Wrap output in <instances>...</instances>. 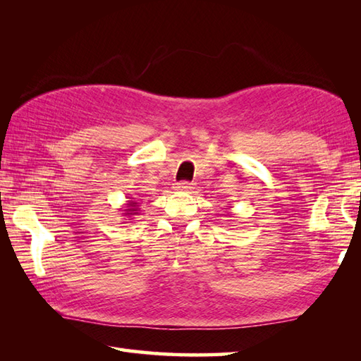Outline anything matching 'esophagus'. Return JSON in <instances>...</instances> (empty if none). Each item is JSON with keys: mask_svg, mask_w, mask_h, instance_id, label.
Wrapping results in <instances>:
<instances>
[{"mask_svg": "<svg viewBox=\"0 0 361 361\" xmlns=\"http://www.w3.org/2000/svg\"><path fill=\"white\" fill-rule=\"evenodd\" d=\"M192 189V185L189 181H180L175 185V190H181V192H186V190Z\"/></svg>", "mask_w": 361, "mask_h": 361, "instance_id": "obj_1", "label": "esophagus"}]
</instances>
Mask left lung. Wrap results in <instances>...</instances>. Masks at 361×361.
<instances>
[{
	"label": "left lung",
	"mask_w": 361,
	"mask_h": 361,
	"mask_svg": "<svg viewBox=\"0 0 361 361\" xmlns=\"http://www.w3.org/2000/svg\"><path fill=\"white\" fill-rule=\"evenodd\" d=\"M229 208H231V206H229ZM226 216H231V212H226Z\"/></svg>",
	"instance_id": "obj_1"
}]
</instances>
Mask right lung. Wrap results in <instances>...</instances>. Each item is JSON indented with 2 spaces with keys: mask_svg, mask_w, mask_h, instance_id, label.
Listing matches in <instances>:
<instances>
[{
  "mask_svg": "<svg viewBox=\"0 0 361 361\" xmlns=\"http://www.w3.org/2000/svg\"><path fill=\"white\" fill-rule=\"evenodd\" d=\"M128 198L130 200L122 206V216L128 217L127 220H132L135 216L140 214V202H137V198H133V197H128Z\"/></svg>",
  "mask_w": 361,
  "mask_h": 361,
  "instance_id": "right-lung-1",
  "label": "right lung"
}]
</instances>
